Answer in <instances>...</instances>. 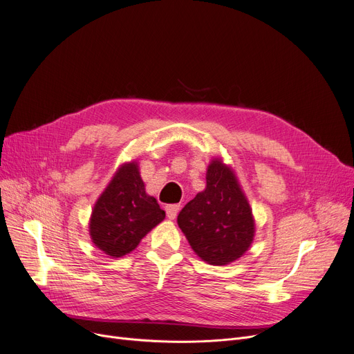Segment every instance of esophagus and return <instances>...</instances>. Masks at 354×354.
<instances>
[{"label":"esophagus","mask_w":354,"mask_h":354,"mask_svg":"<svg viewBox=\"0 0 354 354\" xmlns=\"http://www.w3.org/2000/svg\"><path fill=\"white\" fill-rule=\"evenodd\" d=\"M178 210H180V205L178 204H170V205L165 207V213H167V217L170 220H174L177 217Z\"/></svg>","instance_id":"obj_1"}]
</instances>
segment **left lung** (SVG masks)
I'll return each instance as SVG.
<instances>
[{
    "instance_id": "left-lung-1",
    "label": "left lung",
    "mask_w": 354,
    "mask_h": 354,
    "mask_svg": "<svg viewBox=\"0 0 354 354\" xmlns=\"http://www.w3.org/2000/svg\"><path fill=\"white\" fill-rule=\"evenodd\" d=\"M205 190L184 205L178 227L205 263L225 266L240 259L254 239V218L234 171L214 158Z\"/></svg>"
}]
</instances>
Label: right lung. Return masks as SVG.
Segmentation results:
<instances>
[{"label": "right lung", "instance_id": "add662e5", "mask_svg": "<svg viewBox=\"0 0 354 354\" xmlns=\"http://www.w3.org/2000/svg\"><path fill=\"white\" fill-rule=\"evenodd\" d=\"M164 217L157 200L145 193L137 162H126L94 205L90 236L101 252L122 257L131 253Z\"/></svg>", "mask_w": 354, "mask_h": 354}]
</instances>
